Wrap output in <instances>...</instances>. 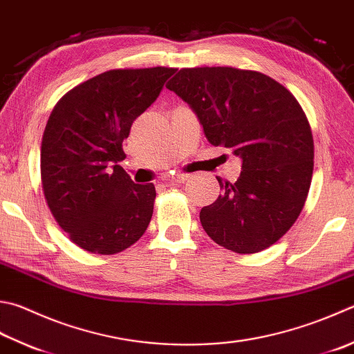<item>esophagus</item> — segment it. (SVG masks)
<instances>
[{
	"label": "esophagus",
	"instance_id": "obj_1",
	"mask_svg": "<svg viewBox=\"0 0 354 354\" xmlns=\"http://www.w3.org/2000/svg\"><path fill=\"white\" fill-rule=\"evenodd\" d=\"M189 178V174H176V176H172L171 177V180L174 183H183V182H186V180Z\"/></svg>",
	"mask_w": 354,
	"mask_h": 354
}]
</instances>
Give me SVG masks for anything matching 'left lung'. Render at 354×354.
<instances>
[{
  "instance_id": "left-lung-1",
  "label": "left lung",
  "mask_w": 354,
  "mask_h": 354,
  "mask_svg": "<svg viewBox=\"0 0 354 354\" xmlns=\"http://www.w3.org/2000/svg\"><path fill=\"white\" fill-rule=\"evenodd\" d=\"M166 88L191 106L211 145L242 158L237 182L217 177L222 194L200 211L206 234L239 254L276 243L311 185L315 143L302 106L265 73L230 66L180 69Z\"/></svg>"
}]
</instances>
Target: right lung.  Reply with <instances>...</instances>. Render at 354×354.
<instances>
[{
    "mask_svg": "<svg viewBox=\"0 0 354 354\" xmlns=\"http://www.w3.org/2000/svg\"><path fill=\"white\" fill-rule=\"evenodd\" d=\"M174 68L112 69L64 94L41 142L46 203L73 243L117 254L145 234L156 188L137 185L118 162L134 120L156 102Z\"/></svg>",
    "mask_w": 354,
    "mask_h": 354,
    "instance_id": "1",
    "label": "right lung"
}]
</instances>
